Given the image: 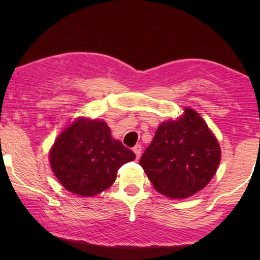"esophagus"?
<instances>
[{"label":"esophagus","mask_w":260,"mask_h":260,"mask_svg":"<svg viewBox=\"0 0 260 260\" xmlns=\"http://www.w3.org/2000/svg\"><path fill=\"white\" fill-rule=\"evenodd\" d=\"M133 151H134V154H136L137 159H139V157H140V153H142V147H140L139 144H137L136 147L133 148Z\"/></svg>","instance_id":"34e87169"}]
</instances>
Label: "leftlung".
<instances>
[{
	"instance_id": "left-lung-1",
	"label": "left lung",
	"mask_w": 260,
	"mask_h": 260,
	"mask_svg": "<svg viewBox=\"0 0 260 260\" xmlns=\"http://www.w3.org/2000/svg\"><path fill=\"white\" fill-rule=\"evenodd\" d=\"M220 160L215 134L196 110L184 107L177 118L159 124L139 165L157 192L184 199L207 186Z\"/></svg>"
}]
</instances>
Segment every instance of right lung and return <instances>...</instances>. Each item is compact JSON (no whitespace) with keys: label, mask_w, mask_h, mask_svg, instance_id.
I'll return each mask as SVG.
<instances>
[{"label":"right lung","mask_w":260,"mask_h":260,"mask_svg":"<svg viewBox=\"0 0 260 260\" xmlns=\"http://www.w3.org/2000/svg\"><path fill=\"white\" fill-rule=\"evenodd\" d=\"M136 159L111 136L107 123L80 116L67 124L49 151L50 168L68 192L94 197L112 186L117 170Z\"/></svg>","instance_id":"right-lung-1"}]
</instances>
